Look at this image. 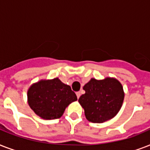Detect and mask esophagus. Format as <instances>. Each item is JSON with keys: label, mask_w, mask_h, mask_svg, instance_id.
Masks as SVG:
<instances>
[{"label": "esophagus", "mask_w": 150, "mask_h": 150, "mask_svg": "<svg viewBox=\"0 0 150 150\" xmlns=\"http://www.w3.org/2000/svg\"><path fill=\"white\" fill-rule=\"evenodd\" d=\"M76 96H77L78 99L79 98L80 96H81V93H80V92H77V93H76Z\"/></svg>", "instance_id": "obj_1"}]
</instances>
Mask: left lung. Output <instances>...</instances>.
Masks as SVG:
<instances>
[{
    "mask_svg": "<svg viewBox=\"0 0 150 150\" xmlns=\"http://www.w3.org/2000/svg\"><path fill=\"white\" fill-rule=\"evenodd\" d=\"M85 94L79 99L85 116L93 123H103L116 116L125 98L123 86L115 78L91 79L83 86Z\"/></svg>",
    "mask_w": 150,
    "mask_h": 150,
    "instance_id": "8db88e82",
    "label": "left lung"
}]
</instances>
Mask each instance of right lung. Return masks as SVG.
Segmentation results:
<instances>
[{"instance_id": "right-lung-1", "label": "right lung", "mask_w": 150, "mask_h": 150, "mask_svg": "<svg viewBox=\"0 0 150 150\" xmlns=\"http://www.w3.org/2000/svg\"><path fill=\"white\" fill-rule=\"evenodd\" d=\"M27 100L36 115L45 120H52L60 118L66 107L77 100V96L68 85L54 78L32 84L27 92Z\"/></svg>"}]
</instances>
